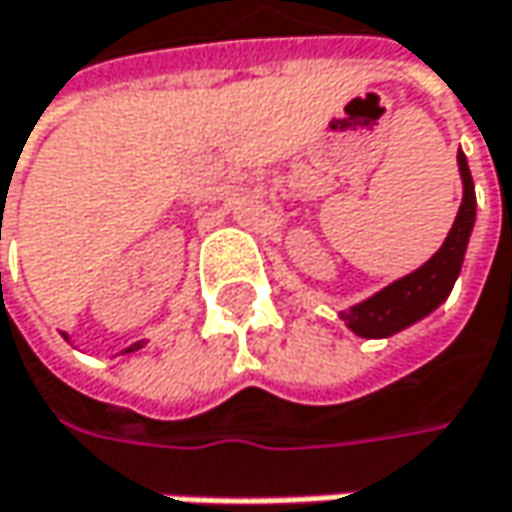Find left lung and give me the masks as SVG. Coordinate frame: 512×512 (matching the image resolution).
<instances>
[{"label":"left lung","instance_id":"left-lung-1","mask_svg":"<svg viewBox=\"0 0 512 512\" xmlns=\"http://www.w3.org/2000/svg\"><path fill=\"white\" fill-rule=\"evenodd\" d=\"M457 163H460V175H463V202H460L457 219H454L442 249L425 266L404 275L401 281L390 284L369 302L343 310V319L349 322L354 334L390 337L395 331L413 325L416 319H422L425 313H431L451 293V287L460 275V266H463L472 225H475V184H472V172H469L463 152H457Z\"/></svg>","mask_w":512,"mask_h":512}]
</instances>
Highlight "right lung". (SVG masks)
Segmentation results:
<instances>
[{"mask_svg":"<svg viewBox=\"0 0 512 512\" xmlns=\"http://www.w3.org/2000/svg\"><path fill=\"white\" fill-rule=\"evenodd\" d=\"M128 351H131V349H128Z\"/></svg>","mask_w":512,"mask_h":512,"instance_id":"1","label":"right lung"}]
</instances>
